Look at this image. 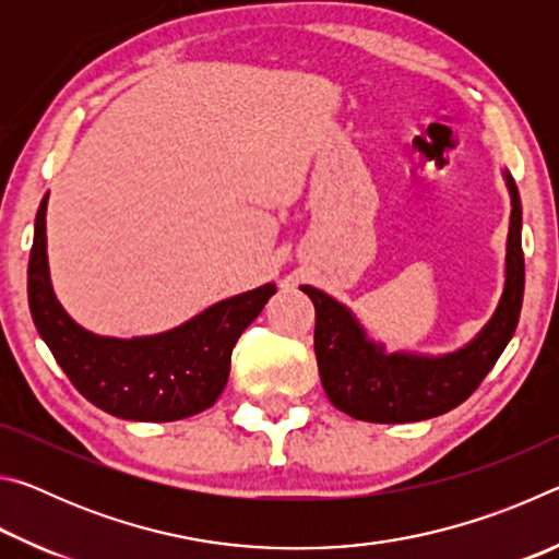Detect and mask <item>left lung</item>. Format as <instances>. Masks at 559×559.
<instances>
[{
    "instance_id": "obj_1",
    "label": "left lung",
    "mask_w": 559,
    "mask_h": 559,
    "mask_svg": "<svg viewBox=\"0 0 559 559\" xmlns=\"http://www.w3.org/2000/svg\"><path fill=\"white\" fill-rule=\"evenodd\" d=\"M510 231L506 253V288L493 318L456 353L424 357L394 353L365 335L345 306L313 286H300L316 306V357L328 400L359 421L404 424L447 414L478 390L513 337L523 308L525 261L520 243L523 210L513 177Z\"/></svg>"
}]
</instances>
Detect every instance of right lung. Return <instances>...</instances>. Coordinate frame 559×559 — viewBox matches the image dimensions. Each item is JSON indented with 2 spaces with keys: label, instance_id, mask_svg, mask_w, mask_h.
I'll return each instance as SVG.
<instances>
[{
  "label": "right lung",
  "instance_id": "obj_1",
  "mask_svg": "<svg viewBox=\"0 0 559 559\" xmlns=\"http://www.w3.org/2000/svg\"><path fill=\"white\" fill-rule=\"evenodd\" d=\"M46 202L36 212L29 257L34 325L71 384L91 404L130 421H175L212 406L229 380L231 349L276 293L273 283L214 302L179 328L147 337H100L73 323L56 300L46 261Z\"/></svg>",
  "mask_w": 559,
  "mask_h": 559
}]
</instances>
